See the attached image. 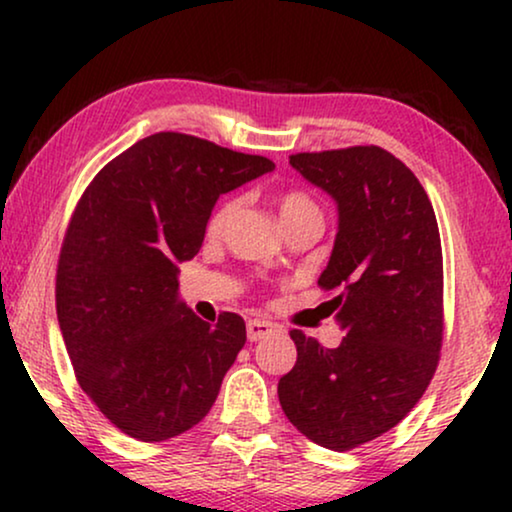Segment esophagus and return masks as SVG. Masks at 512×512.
<instances>
[{
  "instance_id": "obj_1",
  "label": "esophagus",
  "mask_w": 512,
  "mask_h": 512,
  "mask_svg": "<svg viewBox=\"0 0 512 512\" xmlns=\"http://www.w3.org/2000/svg\"><path fill=\"white\" fill-rule=\"evenodd\" d=\"M272 331H275V326H272L270 321H265V319H249L247 321V338L251 342H258V340L268 338Z\"/></svg>"
}]
</instances>
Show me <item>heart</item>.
I'll list each match as a JSON object with an SVG mask.
<instances>
[{"instance_id":"b5f03b06","label":"heart","mask_w":512,"mask_h":512,"mask_svg":"<svg viewBox=\"0 0 512 512\" xmlns=\"http://www.w3.org/2000/svg\"><path fill=\"white\" fill-rule=\"evenodd\" d=\"M235 207H237V200H226L219 209H216V212L212 214V219H209V223H207L209 235L221 233V228L226 226V221L230 219V214L235 212ZM277 207H279V216H282V223H286L289 219H293V216H298L303 212H319L317 205H314L307 195L296 193V191L279 195Z\"/></svg>"}]
</instances>
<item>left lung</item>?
Returning <instances> with one entry per match:
<instances>
[{"label": "left lung", "mask_w": 512, "mask_h": 512, "mask_svg": "<svg viewBox=\"0 0 512 512\" xmlns=\"http://www.w3.org/2000/svg\"><path fill=\"white\" fill-rule=\"evenodd\" d=\"M289 163L338 205L319 286L335 291V349L293 328L298 359L279 380L284 415L347 452L401 422L429 387L443 345V249L419 179L380 146L296 153Z\"/></svg>", "instance_id": "left-lung-1"}]
</instances>
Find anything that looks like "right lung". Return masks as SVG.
<instances>
[{"label":"right lung","mask_w":512,"mask_h":512,"mask_svg":"<svg viewBox=\"0 0 512 512\" xmlns=\"http://www.w3.org/2000/svg\"><path fill=\"white\" fill-rule=\"evenodd\" d=\"M275 170L263 156L156 132L97 172L62 242L55 307L76 380L142 443L200 422L247 340L244 319L202 321L179 300V263L205 240L219 195Z\"/></svg>","instance_id":"1"}]
</instances>
